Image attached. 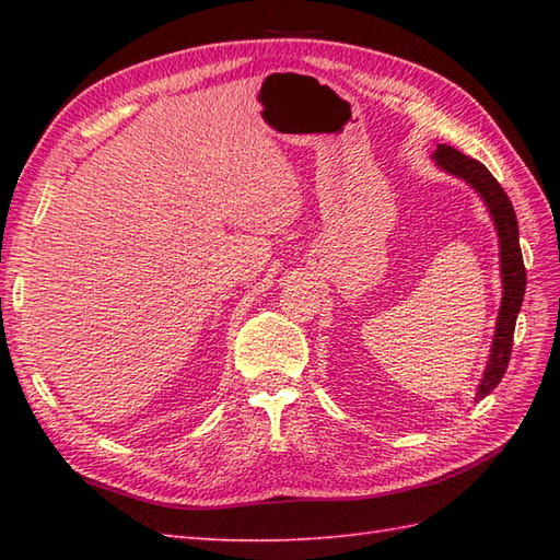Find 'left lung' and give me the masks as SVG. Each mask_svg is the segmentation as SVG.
I'll use <instances>...</instances> for the list:
<instances>
[{
    "instance_id": "8db88e82",
    "label": "left lung",
    "mask_w": 560,
    "mask_h": 560,
    "mask_svg": "<svg viewBox=\"0 0 560 560\" xmlns=\"http://www.w3.org/2000/svg\"><path fill=\"white\" fill-rule=\"evenodd\" d=\"M435 163L440 168L467 180L477 192L483 197L486 207L491 209V217L495 221L498 237H501V271H503V303L501 313H498V325H495V337L491 347V359L486 365L483 380L477 392V399H483L493 387L501 383L510 353H513V335H515V323L522 299H525V287H527V271L525 261H522V249H520V231H517V217L515 209L510 205L505 189L501 183L495 180L491 171L486 168L483 163L464 156L462 151L440 144L435 149Z\"/></svg>"
}]
</instances>
